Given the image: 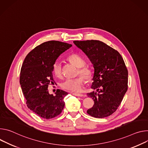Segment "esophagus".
<instances>
[{
  "instance_id": "1",
  "label": "esophagus",
  "mask_w": 148,
  "mask_h": 148,
  "mask_svg": "<svg viewBox=\"0 0 148 148\" xmlns=\"http://www.w3.org/2000/svg\"><path fill=\"white\" fill-rule=\"evenodd\" d=\"M73 95H75L76 96H84L83 94H80V93H72Z\"/></svg>"
}]
</instances>
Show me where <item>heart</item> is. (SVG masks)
I'll use <instances>...</instances> for the list:
<instances>
[{"instance_id": "heart-1", "label": "heart", "mask_w": 148, "mask_h": 148, "mask_svg": "<svg viewBox=\"0 0 148 148\" xmlns=\"http://www.w3.org/2000/svg\"><path fill=\"white\" fill-rule=\"evenodd\" d=\"M69 62L73 63L77 68V74L82 76L85 80H89L92 77L91 69L86 66V62L85 59L76 53H73L68 57ZM53 73L57 77H60L62 75V64L57 60L53 64ZM84 83V79L80 76H78L72 79H66L61 83V87L68 91L72 92H77L81 89L82 86Z\"/></svg>"}]
</instances>
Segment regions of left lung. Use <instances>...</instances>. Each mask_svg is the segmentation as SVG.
<instances>
[{
    "mask_svg": "<svg viewBox=\"0 0 148 148\" xmlns=\"http://www.w3.org/2000/svg\"><path fill=\"white\" fill-rule=\"evenodd\" d=\"M90 59L94 74L88 93L94 105L87 110L89 115L103 118L115 112L127 90L128 72L120 53L106 43L96 40L73 41Z\"/></svg>",
    "mask_w": 148,
    "mask_h": 148,
    "instance_id": "obj_1",
    "label": "left lung"
}]
</instances>
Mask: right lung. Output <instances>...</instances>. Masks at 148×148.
Returning <instances> with one entry per match:
<instances>
[{
  "instance_id": "obj_1",
  "label": "right lung",
  "mask_w": 148,
  "mask_h": 148,
  "mask_svg": "<svg viewBox=\"0 0 148 148\" xmlns=\"http://www.w3.org/2000/svg\"><path fill=\"white\" fill-rule=\"evenodd\" d=\"M72 45L56 40L44 42L26 56L20 73V84L29 109L42 118H53L62 112L64 97L68 93L57 89L50 95L48 86L53 84V64L59 56Z\"/></svg>"
}]
</instances>
